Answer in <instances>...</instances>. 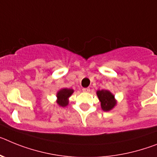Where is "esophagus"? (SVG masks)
I'll use <instances>...</instances> for the list:
<instances>
[{
  "label": "esophagus",
  "instance_id": "obj_1",
  "mask_svg": "<svg viewBox=\"0 0 157 157\" xmlns=\"http://www.w3.org/2000/svg\"><path fill=\"white\" fill-rule=\"evenodd\" d=\"M83 92H90V88H83Z\"/></svg>",
  "mask_w": 157,
  "mask_h": 157
}]
</instances>
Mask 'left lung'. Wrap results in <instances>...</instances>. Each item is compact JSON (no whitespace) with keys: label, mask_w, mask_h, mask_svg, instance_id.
<instances>
[{"label":"left lung","mask_w":157,"mask_h":157,"mask_svg":"<svg viewBox=\"0 0 157 157\" xmlns=\"http://www.w3.org/2000/svg\"><path fill=\"white\" fill-rule=\"evenodd\" d=\"M97 95L99 101L101 103L102 109L104 111H110L116 104L114 96L107 90L97 91Z\"/></svg>","instance_id":"obj_1"}]
</instances>
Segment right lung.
Instances as JSON below:
<instances>
[{"label":"right lung","instance_id":"right-lung-1","mask_svg":"<svg viewBox=\"0 0 157 157\" xmlns=\"http://www.w3.org/2000/svg\"><path fill=\"white\" fill-rule=\"evenodd\" d=\"M73 90L70 89V88H63V89L60 90L57 94V97H58L57 103L62 107L67 106L68 103H69L68 98L73 94Z\"/></svg>","mask_w":157,"mask_h":157}]
</instances>
